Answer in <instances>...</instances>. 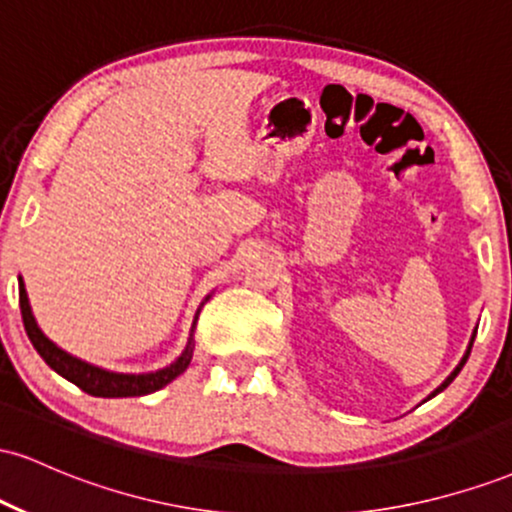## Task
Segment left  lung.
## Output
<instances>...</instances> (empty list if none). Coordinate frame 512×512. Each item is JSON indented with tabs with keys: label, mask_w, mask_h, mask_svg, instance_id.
I'll return each instance as SVG.
<instances>
[{
	"label": "left lung",
	"mask_w": 512,
	"mask_h": 512,
	"mask_svg": "<svg viewBox=\"0 0 512 512\" xmlns=\"http://www.w3.org/2000/svg\"><path fill=\"white\" fill-rule=\"evenodd\" d=\"M474 337H477V330H474V334H472V339H469V346H467V351H464L462 361H460V363H457V368H455V370H452V373L448 375V378H445V383H443V385H440V387H438V390H433V392H431V397H436V395H438V392H443V390H445V387H448V385L452 383V380H455V378H457V373H460V370H462V366H464V363H467V358H469V351H472Z\"/></svg>",
	"instance_id": "obj_1"
}]
</instances>
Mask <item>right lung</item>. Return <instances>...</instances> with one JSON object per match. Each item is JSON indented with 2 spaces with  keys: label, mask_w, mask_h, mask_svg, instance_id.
<instances>
[{
  "label": "right lung",
  "mask_w": 512,
  "mask_h": 512,
  "mask_svg": "<svg viewBox=\"0 0 512 512\" xmlns=\"http://www.w3.org/2000/svg\"><path fill=\"white\" fill-rule=\"evenodd\" d=\"M19 305H21V317H23V327H26L28 339L35 346L43 361L60 373L62 378H67L69 383H74L76 387L88 392L93 397H142V395H151V392L161 390L168 383H173L180 373H185L187 366L192 361V334L190 342H187L185 351L178 356V361L170 363V366L156 370V373H142V375H132V373H113V370H103L98 366H91V363L81 361L67 351L60 349L55 342H50L45 337L43 330L35 322L31 303H28V293L26 286H23V279H19ZM199 315V310H197ZM195 315V322H197ZM195 322H192V332H195Z\"/></svg>",
  "instance_id": "obj_1"
}]
</instances>
